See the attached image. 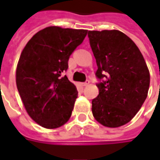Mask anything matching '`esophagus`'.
Instances as JSON below:
<instances>
[{
    "instance_id": "34e87169",
    "label": "esophagus",
    "mask_w": 160,
    "mask_h": 160,
    "mask_svg": "<svg viewBox=\"0 0 160 160\" xmlns=\"http://www.w3.org/2000/svg\"><path fill=\"white\" fill-rule=\"evenodd\" d=\"M89 84H90V81H89V80H87L86 82L82 83V86H83V87H87V86H88Z\"/></svg>"
}]
</instances>
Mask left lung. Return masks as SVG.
I'll list each match as a JSON object with an SVG mask.
<instances>
[{"label": "left lung", "instance_id": "8db88e82", "mask_svg": "<svg viewBox=\"0 0 160 160\" xmlns=\"http://www.w3.org/2000/svg\"><path fill=\"white\" fill-rule=\"evenodd\" d=\"M88 37L96 75L107 79L97 85L99 93L92 102V115L104 127H121L133 119L148 97L149 70L139 48L123 32L89 31Z\"/></svg>", "mask_w": 160, "mask_h": 160}]
</instances>
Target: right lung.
Masks as SVG:
<instances>
[{
	"mask_svg": "<svg viewBox=\"0 0 160 160\" xmlns=\"http://www.w3.org/2000/svg\"><path fill=\"white\" fill-rule=\"evenodd\" d=\"M87 30L49 26L28 41L16 68V85L27 114L40 126L57 128L69 120L78 92L63 73Z\"/></svg>",
	"mask_w": 160,
	"mask_h": 160,
	"instance_id": "obj_1",
	"label": "right lung"
}]
</instances>
